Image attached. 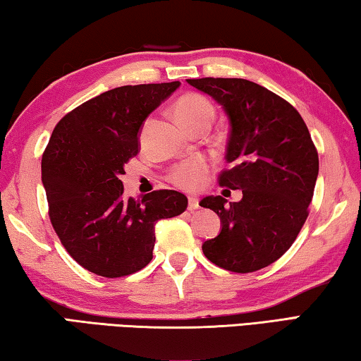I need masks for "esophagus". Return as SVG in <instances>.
<instances>
[{
  "mask_svg": "<svg viewBox=\"0 0 361 361\" xmlns=\"http://www.w3.org/2000/svg\"><path fill=\"white\" fill-rule=\"evenodd\" d=\"M188 209H189V210H195V209H199V200H197V197H189Z\"/></svg>",
  "mask_w": 361,
  "mask_h": 361,
  "instance_id": "34e87169",
  "label": "esophagus"
}]
</instances>
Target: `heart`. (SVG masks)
I'll return each instance as SVG.
<instances>
[{
	"label": "heart",
	"mask_w": 361,
	"mask_h": 361,
	"mask_svg": "<svg viewBox=\"0 0 361 361\" xmlns=\"http://www.w3.org/2000/svg\"><path fill=\"white\" fill-rule=\"evenodd\" d=\"M175 113L181 124L192 130L197 126L212 124L215 109L205 97L199 94H186L176 102ZM146 126H148V122H146ZM146 126L143 132L146 130ZM207 170H209V161L205 157H194L191 161L181 162L173 167L170 172V180L183 189H195L202 183Z\"/></svg>",
	"instance_id": "heart-1"
}]
</instances>
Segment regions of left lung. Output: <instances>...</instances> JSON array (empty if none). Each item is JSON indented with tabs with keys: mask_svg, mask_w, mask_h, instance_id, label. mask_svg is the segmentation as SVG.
<instances>
[{
	"mask_svg": "<svg viewBox=\"0 0 361 361\" xmlns=\"http://www.w3.org/2000/svg\"><path fill=\"white\" fill-rule=\"evenodd\" d=\"M186 81L228 116L231 169L219 175V185L242 191L229 205L221 195L200 200L221 219V231L202 243V252L226 271H258L291 247L307 219L319 154L301 114L262 85L239 78Z\"/></svg>",
	"mask_w": 361,
	"mask_h": 361,
	"instance_id": "left-lung-1",
	"label": "left lung"
}]
</instances>
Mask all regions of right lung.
Segmentation results:
<instances>
[{"instance_id":"right-lung-1","label":"right lung","mask_w":361,"mask_h":361,"mask_svg":"<svg viewBox=\"0 0 361 361\" xmlns=\"http://www.w3.org/2000/svg\"><path fill=\"white\" fill-rule=\"evenodd\" d=\"M180 81L122 85L60 119L41 161L49 218L78 264L97 276H129L152 259L159 219L178 216L188 197L161 189L124 195V166L140 152L146 118Z\"/></svg>"}]
</instances>
